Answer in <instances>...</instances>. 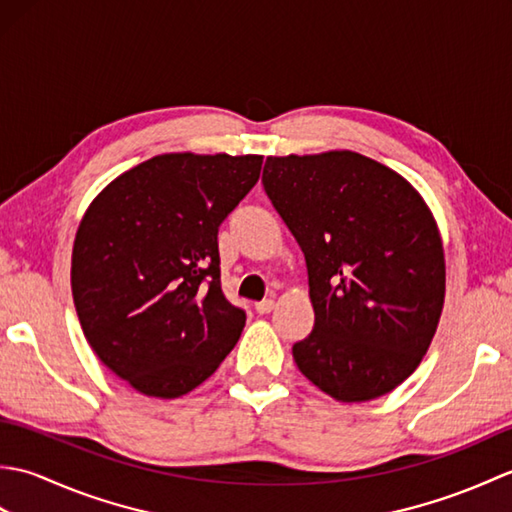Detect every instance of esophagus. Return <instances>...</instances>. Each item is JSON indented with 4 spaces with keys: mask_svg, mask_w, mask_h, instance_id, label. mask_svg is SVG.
Listing matches in <instances>:
<instances>
[{
    "mask_svg": "<svg viewBox=\"0 0 512 512\" xmlns=\"http://www.w3.org/2000/svg\"><path fill=\"white\" fill-rule=\"evenodd\" d=\"M255 310H257L259 314H268V312H273V310H275V301H273V299H264V301H259V303H255Z\"/></svg>",
    "mask_w": 512,
    "mask_h": 512,
    "instance_id": "obj_1",
    "label": "esophagus"
}]
</instances>
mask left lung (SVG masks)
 <instances>
[{"label":"left lung","instance_id":"8db88e82","mask_svg":"<svg viewBox=\"0 0 512 512\" xmlns=\"http://www.w3.org/2000/svg\"><path fill=\"white\" fill-rule=\"evenodd\" d=\"M264 189L303 250L314 328L299 372L339 402L389 394L427 354L444 306V248L411 184L356 151L270 156Z\"/></svg>","mask_w":512,"mask_h":512}]
</instances>
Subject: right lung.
<instances>
[{"label": "right lung", "mask_w": 512, "mask_h": 512, "mask_svg": "<svg viewBox=\"0 0 512 512\" xmlns=\"http://www.w3.org/2000/svg\"><path fill=\"white\" fill-rule=\"evenodd\" d=\"M264 156L162 154L121 173L85 211L72 297L85 339L136 391L180 398L244 330L220 284L217 228L255 187Z\"/></svg>", "instance_id": "1"}]
</instances>
